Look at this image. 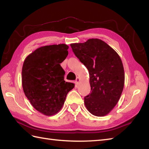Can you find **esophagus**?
Listing matches in <instances>:
<instances>
[{
    "label": "esophagus",
    "instance_id": "esophagus-1",
    "mask_svg": "<svg viewBox=\"0 0 149 149\" xmlns=\"http://www.w3.org/2000/svg\"><path fill=\"white\" fill-rule=\"evenodd\" d=\"M79 81H80V78L79 77H77V78H76V79H75V83L76 84H78L79 83Z\"/></svg>",
    "mask_w": 149,
    "mask_h": 149
}]
</instances>
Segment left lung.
Masks as SVG:
<instances>
[{
	"mask_svg": "<svg viewBox=\"0 0 149 149\" xmlns=\"http://www.w3.org/2000/svg\"><path fill=\"white\" fill-rule=\"evenodd\" d=\"M73 52L88 70L91 92L84 97L86 109L93 115L104 116L118 103L124 86L122 60L109 45L97 38L71 43Z\"/></svg>",
	"mask_w": 149,
	"mask_h": 149,
	"instance_id": "1",
	"label": "left lung"
}]
</instances>
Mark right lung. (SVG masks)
I'll return each mask as SVG.
<instances>
[{
    "label": "right lung",
    "mask_w": 149,
    "mask_h": 149,
    "mask_svg": "<svg viewBox=\"0 0 149 149\" xmlns=\"http://www.w3.org/2000/svg\"><path fill=\"white\" fill-rule=\"evenodd\" d=\"M66 44L41 47L25 59L22 70L24 92L34 109L46 116L58 113L75 84L65 82L60 65L68 54Z\"/></svg>",
    "instance_id": "1"
}]
</instances>
